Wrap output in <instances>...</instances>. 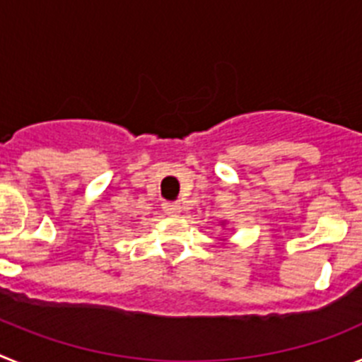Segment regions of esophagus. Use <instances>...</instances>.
I'll return each instance as SVG.
<instances>
[{
    "label": "esophagus",
    "mask_w": 362,
    "mask_h": 362,
    "mask_svg": "<svg viewBox=\"0 0 362 362\" xmlns=\"http://www.w3.org/2000/svg\"><path fill=\"white\" fill-rule=\"evenodd\" d=\"M163 212H165L166 216H179V212H181V204H179L177 201H166V203H163Z\"/></svg>",
    "instance_id": "1"
}]
</instances>
